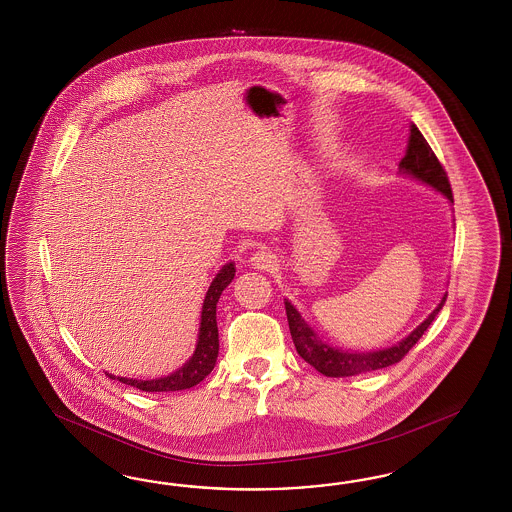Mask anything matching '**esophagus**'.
<instances>
[{
    "label": "esophagus",
    "mask_w": 512,
    "mask_h": 512,
    "mask_svg": "<svg viewBox=\"0 0 512 512\" xmlns=\"http://www.w3.org/2000/svg\"><path fill=\"white\" fill-rule=\"evenodd\" d=\"M249 261H251V266L257 268V270H270L274 263H276V257L270 251H266V249H259V251H255L251 255Z\"/></svg>",
    "instance_id": "obj_1"
}]
</instances>
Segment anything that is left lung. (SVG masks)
<instances>
[{
  "mask_svg": "<svg viewBox=\"0 0 512 512\" xmlns=\"http://www.w3.org/2000/svg\"><path fill=\"white\" fill-rule=\"evenodd\" d=\"M409 131L411 133L407 140V150L400 161V171L434 187L435 191L443 193L450 202H454L449 176L443 169V165L439 163L434 150L422 137L417 125L411 124ZM445 300H447V295L441 298L439 306L428 315V319L424 323H420L398 345H392V347L381 349V351H372V353H358V351L351 353V351H341L336 347H330L311 330V326L302 319V315L296 311L295 306L289 300H285V311H287L289 330H291V336L295 341L298 355L326 377H349V375H358V373L381 370V368H387V366L400 362L409 353V349L422 338V334L428 330V326L432 325L435 315L441 311Z\"/></svg>",
  "mask_w": 512,
  "mask_h": 512,
  "instance_id": "1",
  "label": "left lung"
}]
</instances>
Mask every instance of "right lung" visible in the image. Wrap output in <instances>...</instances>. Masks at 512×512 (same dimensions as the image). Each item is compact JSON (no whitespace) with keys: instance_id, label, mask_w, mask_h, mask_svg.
<instances>
[{"instance_id":"obj_1","label":"right lung","mask_w":512,"mask_h":512,"mask_svg":"<svg viewBox=\"0 0 512 512\" xmlns=\"http://www.w3.org/2000/svg\"><path fill=\"white\" fill-rule=\"evenodd\" d=\"M234 263L225 264L219 274H217L208 293L204 296L202 304L201 328H199V341L193 357L187 360L186 364L176 370V372L159 377V379H150V381H139V379H127V377H116L109 375L110 379H118L120 383L129 385V387L139 388L144 392H174V390H184V388L195 387L199 385L202 379L208 373L214 370L216 366L217 353H219V338H217L216 306L219 296L223 289L233 281Z\"/></svg>"}]
</instances>
